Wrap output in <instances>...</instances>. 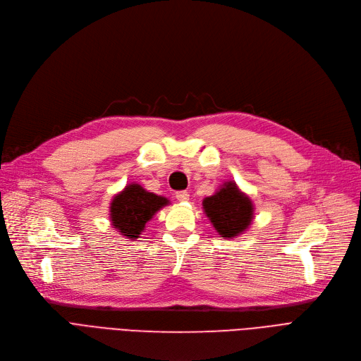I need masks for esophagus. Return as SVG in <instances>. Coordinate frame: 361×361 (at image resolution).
<instances>
[{"instance_id": "34e87169", "label": "esophagus", "mask_w": 361, "mask_h": 361, "mask_svg": "<svg viewBox=\"0 0 361 361\" xmlns=\"http://www.w3.org/2000/svg\"><path fill=\"white\" fill-rule=\"evenodd\" d=\"M176 200L180 201V202L188 201V200H190V192H186V191H179V192H176Z\"/></svg>"}]
</instances>
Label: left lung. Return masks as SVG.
<instances>
[{"instance_id": "1", "label": "left lung", "mask_w": 361, "mask_h": 361, "mask_svg": "<svg viewBox=\"0 0 361 361\" xmlns=\"http://www.w3.org/2000/svg\"><path fill=\"white\" fill-rule=\"evenodd\" d=\"M202 209L221 238L243 233L252 220V202L238 190L233 182H226L214 195L202 201Z\"/></svg>"}]
</instances>
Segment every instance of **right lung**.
Wrapping results in <instances>:
<instances>
[{
    "label": "right lung",
    "mask_w": 361,
    "mask_h": 361,
    "mask_svg": "<svg viewBox=\"0 0 361 361\" xmlns=\"http://www.w3.org/2000/svg\"><path fill=\"white\" fill-rule=\"evenodd\" d=\"M167 204V198L145 191L138 183L128 185L110 204L111 225L126 238H138L145 223Z\"/></svg>",
    "instance_id": "add662e5"
}]
</instances>
